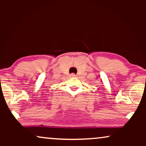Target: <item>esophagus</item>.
Segmentation results:
<instances>
[{
    "instance_id": "obj_1",
    "label": "esophagus",
    "mask_w": 146,
    "mask_h": 146,
    "mask_svg": "<svg viewBox=\"0 0 146 146\" xmlns=\"http://www.w3.org/2000/svg\"><path fill=\"white\" fill-rule=\"evenodd\" d=\"M70 77H76V75L75 74L72 73V74H70Z\"/></svg>"
}]
</instances>
